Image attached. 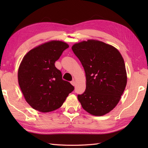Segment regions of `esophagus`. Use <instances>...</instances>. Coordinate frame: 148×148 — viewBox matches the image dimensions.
Instances as JSON below:
<instances>
[{
	"instance_id": "obj_1",
	"label": "esophagus",
	"mask_w": 148,
	"mask_h": 148,
	"mask_svg": "<svg viewBox=\"0 0 148 148\" xmlns=\"http://www.w3.org/2000/svg\"><path fill=\"white\" fill-rule=\"evenodd\" d=\"M71 83L72 84V85L73 86H75L76 85V81H75L74 80H73V81H72L71 82Z\"/></svg>"
}]
</instances>
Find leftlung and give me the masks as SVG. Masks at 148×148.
<instances>
[{
    "label": "left lung",
    "instance_id": "1",
    "mask_svg": "<svg viewBox=\"0 0 148 148\" xmlns=\"http://www.w3.org/2000/svg\"><path fill=\"white\" fill-rule=\"evenodd\" d=\"M72 49L86 74V90L77 95L82 108L103 116L118 104L127 85L124 60L117 49L95 40L75 44Z\"/></svg>",
    "mask_w": 148,
    "mask_h": 148
}]
</instances>
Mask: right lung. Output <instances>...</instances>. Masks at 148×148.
<instances>
[{
  "instance_id": "obj_1",
  "label": "right lung",
  "mask_w": 148,
  "mask_h": 148,
  "mask_svg": "<svg viewBox=\"0 0 148 148\" xmlns=\"http://www.w3.org/2000/svg\"><path fill=\"white\" fill-rule=\"evenodd\" d=\"M67 43L52 40L31 49L18 69V83L25 99L34 109L48 112L60 108L74 87L62 79L55 63Z\"/></svg>"
}]
</instances>
